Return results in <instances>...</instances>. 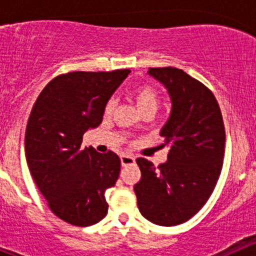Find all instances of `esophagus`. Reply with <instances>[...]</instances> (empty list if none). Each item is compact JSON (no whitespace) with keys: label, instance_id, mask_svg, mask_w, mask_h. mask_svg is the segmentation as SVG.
<instances>
[{"label":"esophagus","instance_id":"esophagus-1","mask_svg":"<svg viewBox=\"0 0 256 256\" xmlns=\"http://www.w3.org/2000/svg\"><path fill=\"white\" fill-rule=\"evenodd\" d=\"M136 159L133 158L132 155H128V154H123V155H120V162L123 166H126V165H130V164H134Z\"/></svg>","mask_w":256,"mask_h":256}]
</instances>
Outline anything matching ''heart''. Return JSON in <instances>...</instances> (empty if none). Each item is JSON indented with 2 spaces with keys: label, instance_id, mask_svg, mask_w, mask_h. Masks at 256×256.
Returning a JSON list of instances; mask_svg holds the SVG:
<instances>
[{
  "label": "heart",
  "instance_id": "heart-1",
  "mask_svg": "<svg viewBox=\"0 0 256 256\" xmlns=\"http://www.w3.org/2000/svg\"><path fill=\"white\" fill-rule=\"evenodd\" d=\"M130 97H132L133 102H134L140 114L146 112L154 114L158 106H159L160 96L155 88H152L151 86H138V87H136L130 92ZM112 108H114V102L108 101L105 108L106 114H110L112 112Z\"/></svg>",
  "mask_w": 256,
  "mask_h": 256
}]
</instances>
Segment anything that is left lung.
<instances>
[{"mask_svg":"<svg viewBox=\"0 0 256 256\" xmlns=\"http://www.w3.org/2000/svg\"><path fill=\"white\" fill-rule=\"evenodd\" d=\"M150 76L168 91L172 108L160 130L166 162L158 168L137 159L141 180L134 184L140 212L164 227L187 222L204 206L220 176L226 133L214 94L177 68H150Z\"/></svg>","mask_w":256,"mask_h":256,"instance_id":"8db88e82","label":"left lung"}]
</instances>
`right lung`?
Instances as JSON below:
<instances>
[{
	"mask_svg": "<svg viewBox=\"0 0 256 256\" xmlns=\"http://www.w3.org/2000/svg\"><path fill=\"white\" fill-rule=\"evenodd\" d=\"M130 73L62 74L44 88L32 108L26 164L52 212L70 224H96L108 214L105 192L119 177L120 159L112 151L82 148V138L100 126L106 104Z\"/></svg>",
	"mask_w": 256,
	"mask_h": 256,
	"instance_id": "1",
	"label": "right lung"
}]
</instances>
